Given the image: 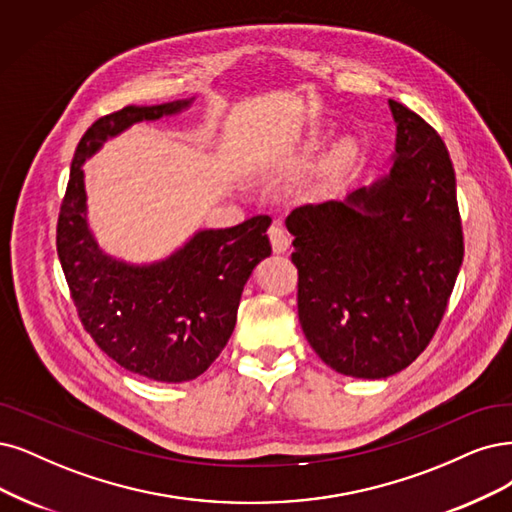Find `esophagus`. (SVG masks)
<instances>
[{"mask_svg": "<svg viewBox=\"0 0 512 512\" xmlns=\"http://www.w3.org/2000/svg\"><path fill=\"white\" fill-rule=\"evenodd\" d=\"M268 234H270V242H272L274 253H287V249L291 246V238H289L285 227L274 223V225L270 227Z\"/></svg>", "mask_w": 512, "mask_h": 512, "instance_id": "obj_1", "label": "esophagus"}]
</instances>
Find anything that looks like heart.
<instances>
[{
    "label": "heart",
    "instance_id": "b5f03b06",
    "mask_svg": "<svg viewBox=\"0 0 512 512\" xmlns=\"http://www.w3.org/2000/svg\"><path fill=\"white\" fill-rule=\"evenodd\" d=\"M350 154H352V145H350V143H344L342 147L337 149V160H346Z\"/></svg>",
    "mask_w": 512,
    "mask_h": 512
}]
</instances>
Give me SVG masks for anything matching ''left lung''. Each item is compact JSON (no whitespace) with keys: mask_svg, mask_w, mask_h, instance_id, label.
<instances>
[{"mask_svg":"<svg viewBox=\"0 0 512 512\" xmlns=\"http://www.w3.org/2000/svg\"><path fill=\"white\" fill-rule=\"evenodd\" d=\"M388 105L390 173L287 217L301 329L323 363L363 380L399 373L426 350L464 259L449 151L418 113Z\"/></svg>","mask_w":512,"mask_h":512,"instance_id":"8db88e82","label":"left lung"}]
</instances>
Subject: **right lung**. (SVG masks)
Here are the masks:
<instances>
[{
  "label": "right lung",
  "mask_w": 512,
  "mask_h": 512,
  "mask_svg": "<svg viewBox=\"0 0 512 512\" xmlns=\"http://www.w3.org/2000/svg\"><path fill=\"white\" fill-rule=\"evenodd\" d=\"M192 101L128 105L94 122L73 154L56 225V251L84 329L126 371L168 384L196 380L225 348L246 280L272 253V219L200 230L166 259L135 266L103 253L92 236L82 164L128 126L173 116Z\"/></svg>",
  "instance_id": "right-lung-1"
}]
</instances>
